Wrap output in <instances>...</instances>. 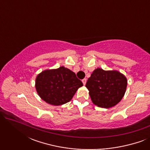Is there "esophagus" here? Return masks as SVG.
Instances as JSON below:
<instances>
[{
  "instance_id": "1",
  "label": "esophagus",
  "mask_w": 150,
  "mask_h": 150,
  "mask_svg": "<svg viewBox=\"0 0 150 150\" xmlns=\"http://www.w3.org/2000/svg\"><path fill=\"white\" fill-rule=\"evenodd\" d=\"M82 82H83V85H85L86 82H87V79H83V80H82Z\"/></svg>"
}]
</instances>
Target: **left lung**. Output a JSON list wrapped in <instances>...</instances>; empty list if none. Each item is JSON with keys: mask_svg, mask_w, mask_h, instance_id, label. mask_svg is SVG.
Masks as SVG:
<instances>
[{"mask_svg": "<svg viewBox=\"0 0 150 150\" xmlns=\"http://www.w3.org/2000/svg\"><path fill=\"white\" fill-rule=\"evenodd\" d=\"M86 87L93 103L99 107L110 108L124 97L127 79L118 71H105L97 68L87 80Z\"/></svg>", "mask_w": 150, "mask_h": 150, "instance_id": "obj_1", "label": "left lung"}]
</instances>
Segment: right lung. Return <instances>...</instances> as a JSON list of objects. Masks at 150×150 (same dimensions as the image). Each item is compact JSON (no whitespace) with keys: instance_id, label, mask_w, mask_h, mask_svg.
I'll list each match as a JSON object with an SVG mask.
<instances>
[{"instance_id":"obj_1","label":"right lung","mask_w":150,"mask_h":150,"mask_svg":"<svg viewBox=\"0 0 150 150\" xmlns=\"http://www.w3.org/2000/svg\"><path fill=\"white\" fill-rule=\"evenodd\" d=\"M83 85L74 72L63 66L42 71L35 80L38 95L47 103L54 106L70 101L78 89Z\"/></svg>"}]
</instances>
